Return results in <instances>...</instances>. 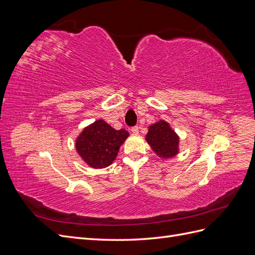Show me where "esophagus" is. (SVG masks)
Instances as JSON below:
<instances>
[{
  "label": "esophagus",
  "mask_w": 255,
  "mask_h": 255,
  "mask_svg": "<svg viewBox=\"0 0 255 255\" xmlns=\"http://www.w3.org/2000/svg\"><path fill=\"white\" fill-rule=\"evenodd\" d=\"M130 130H132L133 134H138V132H139V127H133Z\"/></svg>",
  "instance_id": "obj_1"
}]
</instances>
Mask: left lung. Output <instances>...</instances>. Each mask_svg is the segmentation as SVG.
Wrapping results in <instances>:
<instances>
[{
    "label": "left lung",
    "instance_id": "left-lung-1",
    "mask_svg": "<svg viewBox=\"0 0 255 255\" xmlns=\"http://www.w3.org/2000/svg\"><path fill=\"white\" fill-rule=\"evenodd\" d=\"M145 140L161 158H171L179 153L180 138L164 120H159L149 127Z\"/></svg>",
    "mask_w": 255,
    "mask_h": 255
}]
</instances>
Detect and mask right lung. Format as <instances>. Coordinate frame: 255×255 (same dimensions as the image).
I'll use <instances>...</instances> for the list:
<instances>
[{"mask_svg":"<svg viewBox=\"0 0 255 255\" xmlns=\"http://www.w3.org/2000/svg\"><path fill=\"white\" fill-rule=\"evenodd\" d=\"M126 129H115L99 119L86 127L76 138L75 148L88 166L95 169L109 167L118 155L121 144L128 137Z\"/></svg>","mask_w":255,"mask_h":255,"instance_id":"add662e5","label":"right lung"}]
</instances>
